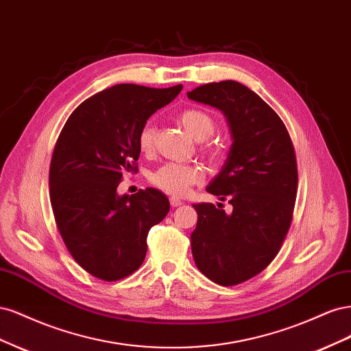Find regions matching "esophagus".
<instances>
[{"mask_svg": "<svg viewBox=\"0 0 351 351\" xmlns=\"http://www.w3.org/2000/svg\"><path fill=\"white\" fill-rule=\"evenodd\" d=\"M169 204H171L173 208H177V206H180V205H183V200H180V199H177V197H171V199H169Z\"/></svg>", "mask_w": 351, "mask_h": 351, "instance_id": "34e87169", "label": "esophagus"}]
</instances>
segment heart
I'll use <instances>...</instances> for the list:
<instances>
[{"label": "heart", "instance_id": "b5f03b06", "mask_svg": "<svg viewBox=\"0 0 351 351\" xmlns=\"http://www.w3.org/2000/svg\"><path fill=\"white\" fill-rule=\"evenodd\" d=\"M178 121L184 130L196 141H205L215 133L217 121L208 111L202 108H186L178 114ZM155 145V127L151 121L142 125L137 134V146L141 152L151 154ZM200 154L209 161H219L222 156L221 146L212 142H205L200 146ZM205 174L196 165L167 162L159 167L149 176V182L171 196H186L190 189L204 182Z\"/></svg>", "mask_w": 351, "mask_h": 351}]
</instances>
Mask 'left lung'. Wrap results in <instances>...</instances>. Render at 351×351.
Masks as SVG:
<instances>
[{
	"label": "left lung",
	"instance_id": "8db88e82",
	"mask_svg": "<svg viewBox=\"0 0 351 351\" xmlns=\"http://www.w3.org/2000/svg\"><path fill=\"white\" fill-rule=\"evenodd\" d=\"M187 97L224 112L232 134L227 161L206 187L232 212L227 215L222 204L193 205V259L209 280L237 285L268 267L289 232L297 195L294 146L278 114L239 82L202 84Z\"/></svg>",
	"mask_w": 351,
	"mask_h": 351
}]
</instances>
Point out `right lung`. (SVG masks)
Here are the masks:
<instances>
[{
  "label": "right lung",
  "mask_w": 351,
  "mask_h": 351,
  "mask_svg": "<svg viewBox=\"0 0 351 351\" xmlns=\"http://www.w3.org/2000/svg\"><path fill=\"white\" fill-rule=\"evenodd\" d=\"M183 86L156 89L121 83L82 102L58 136L49 167L57 228L80 267L104 281L129 277L146 256V237L169 210L147 187L117 195L124 173H136L137 134Z\"/></svg>",
  "instance_id": "1"
}]
</instances>
